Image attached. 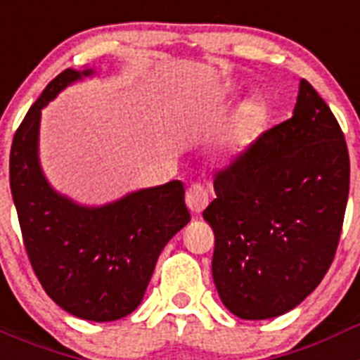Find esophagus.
<instances>
[{"instance_id":"obj_1","label":"esophagus","mask_w":360,"mask_h":360,"mask_svg":"<svg viewBox=\"0 0 360 360\" xmlns=\"http://www.w3.org/2000/svg\"><path fill=\"white\" fill-rule=\"evenodd\" d=\"M186 203H187V207L195 212V214H200V212L209 205L207 189H205L203 186H200V184H193L191 187H187Z\"/></svg>"}]
</instances>
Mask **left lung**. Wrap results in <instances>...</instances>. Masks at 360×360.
Segmentation results:
<instances>
[{
    "mask_svg": "<svg viewBox=\"0 0 360 360\" xmlns=\"http://www.w3.org/2000/svg\"><path fill=\"white\" fill-rule=\"evenodd\" d=\"M214 191L203 219L221 303L249 321L287 314L328 272L349 191L345 135L310 82L290 119L216 173Z\"/></svg>",
    "mask_w": 360,
    "mask_h": 360,
    "instance_id": "obj_1",
    "label": "left lung"
}]
</instances>
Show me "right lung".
<instances>
[{"label":"right lung","instance_id":"add662e5","mask_svg":"<svg viewBox=\"0 0 360 360\" xmlns=\"http://www.w3.org/2000/svg\"><path fill=\"white\" fill-rule=\"evenodd\" d=\"M91 73L65 70L32 104L12 141L11 191L25 250L44 292L72 316L106 323L141 304L162 249L191 214L180 180L103 207L77 205L46 182L37 157L41 110Z\"/></svg>","mask_w":360,"mask_h":360}]
</instances>
